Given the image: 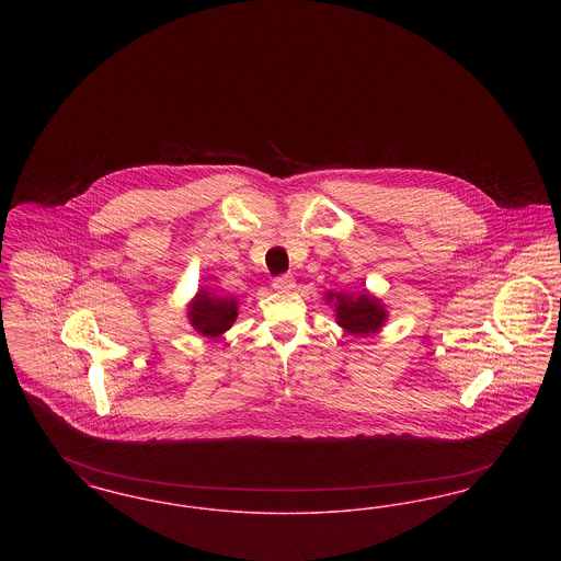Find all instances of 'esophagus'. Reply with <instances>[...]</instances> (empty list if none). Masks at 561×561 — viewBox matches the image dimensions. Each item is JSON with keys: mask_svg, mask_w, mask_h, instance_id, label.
<instances>
[{"mask_svg": "<svg viewBox=\"0 0 561 561\" xmlns=\"http://www.w3.org/2000/svg\"><path fill=\"white\" fill-rule=\"evenodd\" d=\"M294 286H296V282H294L293 275H279L273 279V288L279 293H288V290H293Z\"/></svg>", "mask_w": 561, "mask_h": 561, "instance_id": "obj_1", "label": "esophagus"}]
</instances>
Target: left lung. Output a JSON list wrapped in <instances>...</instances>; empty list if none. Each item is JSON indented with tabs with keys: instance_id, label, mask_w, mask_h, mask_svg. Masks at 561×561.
<instances>
[{
	"instance_id": "left-lung-1",
	"label": "left lung",
	"mask_w": 561,
	"mask_h": 561,
	"mask_svg": "<svg viewBox=\"0 0 561 561\" xmlns=\"http://www.w3.org/2000/svg\"><path fill=\"white\" fill-rule=\"evenodd\" d=\"M325 300L334 305L336 321L343 330H347L348 334L368 336L378 332L387 321V309L373 294L351 296V294L328 293Z\"/></svg>"
}]
</instances>
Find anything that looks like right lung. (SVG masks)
<instances>
[{"label":"right lung","instance_id":"obj_1","mask_svg":"<svg viewBox=\"0 0 561 561\" xmlns=\"http://www.w3.org/2000/svg\"><path fill=\"white\" fill-rule=\"evenodd\" d=\"M187 316L202 336L216 339L233 325L238 318V300L199 290L188 305Z\"/></svg>","mask_w":561,"mask_h":561}]
</instances>
